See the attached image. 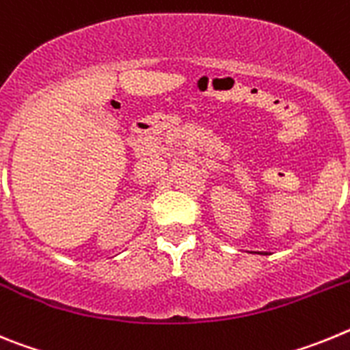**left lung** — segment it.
<instances>
[{
	"instance_id": "left-lung-1",
	"label": "left lung",
	"mask_w": 350,
	"mask_h": 350,
	"mask_svg": "<svg viewBox=\"0 0 350 350\" xmlns=\"http://www.w3.org/2000/svg\"><path fill=\"white\" fill-rule=\"evenodd\" d=\"M254 254H265V256H267L268 252H254Z\"/></svg>"
}]
</instances>
